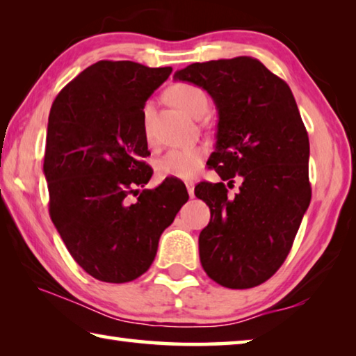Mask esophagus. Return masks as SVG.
<instances>
[{"label": "esophagus", "mask_w": 356, "mask_h": 356, "mask_svg": "<svg viewBox=\"0 0 356 356\" xmlns=\"http://www.w3.org/2000/svg\"><path fill=\"white\" fill-rule=\"evenodd\" d=\"M186 190H188L190 197H195V184H191V182L186 184Z\"/></svg>", "instance_id": "34e87169"}]
</instances>
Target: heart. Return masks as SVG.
Instances as JSON below:
<instances>
[{
    "label": "heart",
    "instance_id": "obj_1",
    "mask_svg": "<svg viewBox=\"0 0 356 356\" xmlns=\"http://www.w3.org/2000/svg\"><path fill=\"white\" fill-rule=\"evenodd\" d=\"M170 99L174 105H177L180 110L188 114L191 118H202L209 108V99L206 92L195 84L180 83L170 89ZM152 102H147L143 108L144 116V129L149 135V120L152 116ZM204 160V149L193 146V147H180L171 149L170 152L165 154L156 161V174L160 177H174L190 180L195 179L201 171Z\"/></svg>",
    "mask_w": 356,
    "mask_h": 356
}]
</instances>
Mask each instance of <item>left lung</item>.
Returning a JSON list of instances; mask_svg holds the SVG:
<instances>
[{
	"mask_svg": "<svg viewBox=\"0 0 356 356\" xmlns=\"http://www.w3.org/2000/svg\"><path fill=\"white\" fill-rule=\"evenodd\" d=\"M207 91L218 111L210 166L226 185L195 188L210 209L200 234L209 278L229 289L262 284L286 261L311 202L309 138L291 88L251 56L195 63L174 74Z\"/></svg>",
	"mask_w": 356,
	"mask_h": 356,
	"instance_id": "left-lung-1",
	"label": "left lung"
}]
</instances>
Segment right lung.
Segmentation results:
<instances>
[{"mask_svg":"<svg viewBox=\"0 0 356 356\" xmlns=\"http://www.w3.org/2000/svg\"><path fill=\"white\" fill-rule=\"evenodd\" d=\"M171 72L99 61L51 105L44 159L50 216L75 262L99 281L120 284L146 273L161 232L188 201L177 179L140 191L152 177L143 161L150 155L143 108Z\"/></svg>","mask_w":356,"mask_h":356,"instance_id":"obj_1","label":"right lung"}]
</instances>
